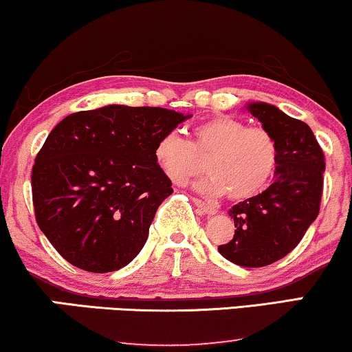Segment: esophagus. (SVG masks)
<instances>
[{"mask_svg":"<svg viewBox=\"0 0 352 352\" xmlns=\"http://www.w3.org/2000/svg\"><path fill=\"white\" fill-rule=\"evenodd\" d=\"M195 204H197V206L201 209V211L204 212V214H208V216H211V214H214L216 212V209L212 208V206H209V204H206L204 201H201V199H195Z\"/></svg>","mask_w":352,"mask_h":352,"instance_id":"obj_1","label":"esophagus"}]
</instances>
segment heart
Returning a JSON list of instances; mask_svg holds the SVG:
<instances>
[{"label": "heart", "mask_w": 352, "mask_h": 352, "mask_svg": "<svg viewBox=\"0 0 352 352\" xmlns=\"http://www.w3.org/2000/svg\"><path fill=\"white\" fill-rule=\"evenodd\" d=\"M279 149L274 136L263 128H248L232 117H216L198 124L191 143L175 133L155 143L154 159L173 184L184 185L203 170L209 175L197 185L211 198L256 197L273 179Z\"/></svg>", "instance_id": "b5f03b06"}]
</instances>
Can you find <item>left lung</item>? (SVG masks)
<instances>
[{
	"instance_id": "left-lung-1",
	"label": "left lung",
	"mask_w": 352,
	"mask_h": 352,
	"mask_svg": "<svg viewBox=\"0 0 352 352\" xmlns=\"http://www.w3.org/2000/svg\"><path fill=\"white\" fill-rule=\"evenodd\" d=\"M245 109L274 136L278 166L268 188L229 209L237 229L217 250L235 265L260 268L294 250L317 219L324 155L307 123L266 102H252Z\"/></svg>"
}]
</instances>
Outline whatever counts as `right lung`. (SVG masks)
Instances as JSON below:
<instances>
[{
	"label": "right lung",
	"instance_id": "add662e5",
	"mask_svg": "<svg viewBox=\"0 0 352 352\" xmlns=\"http://www.w3.org/2000/svg\"><path fill=\"white\" fill-rule=\"evenodd\" d=\"M191 115L161 107L105 105L71 113L35 157V219L56 252L91 273L126 266L148 240L172 182L155 143Z\"/></svg>",
	"mask_w": 352,
	"mask_h": 352
}]
</instances>
